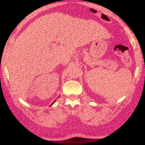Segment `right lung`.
I'll return each instance as SVG.
<instances>
[{
	"label": "right lung",
	"mask_w": 145,
	"mask_h": 145,
	"mask_svg": "<svg viewBox=\"0 0 145 145\" xmlns=\"http://www.w3.org/2000/svg\"><path fill=\"white\" fill-rule=\"evenodd\" d=\"M54 103H55V101H54V102H53V103H52V105H53V104H54Z\"/></svg>",
	"instance_id": "right-lung-1"
}]
</instances>
